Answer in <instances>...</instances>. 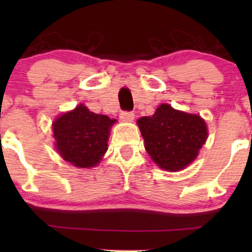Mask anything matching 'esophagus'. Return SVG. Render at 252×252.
Here are the masks:
<instances>
[{
    "label": "esophagus",
    "mask_w": 252,
    "mask_h": 252,
    "mask_svg": "<svg viewBox=\"0 0 252 252\" xmlns=\"http://www.w3.org/2000/svg\"><path fill=\"white\" fill-rule=\"evenodd\" d=\"M120 117H121V120L126 121V122H131V121L134 120L135 115H134V112H131V111H123V112H121Z\"/></svg>",
    "instance_id": "esophagus-1"
}]
</instances>
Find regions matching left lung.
<instances>
[{
  "instance_id": "obj_1",
  "label": "left lung",
  "mask_w": 252,
  "mask_h": 252,
  "mask_svg": "<svg viewBox=\"0 0 252 252\" xmlns=\"http://www.w3.org/2000/svg\"><path fill=\"white\" fill-rule=\"evenodd\" d=\"M138 128L144 148L160 168L179 172L195 160L207 140V126L199 115L161 104L153 116L141 117Z\"/></svg>"
}]
</instances>
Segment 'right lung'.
<instances>
[{
    "label": "right lung",
    "instance_id": "right-lung-1",
    "mask_svg": "<svg viewBox=\"0 0 252 252\" xmlns=\"http://www.w3.org/2000/svg\"><path fill=\"white\" fill-rule=\"evenodd\" d=\"M115 123L116 120L94 114L79 104L57 117L52 124L57 152L74 167L97 166L108 150L110 128Z\"/></svg>",
    "mask_w": 252,
    "mask_h": 252
}]
</instances>
